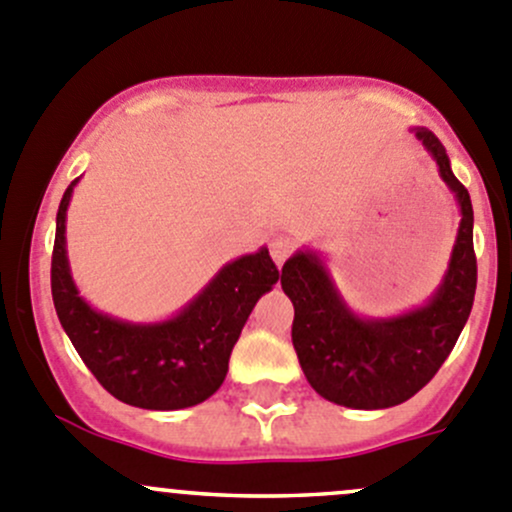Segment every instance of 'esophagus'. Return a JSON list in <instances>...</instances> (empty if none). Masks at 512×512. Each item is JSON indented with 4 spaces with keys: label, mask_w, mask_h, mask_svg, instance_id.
<instances>
[{
    "label": "esophagus",
    "mask_w": 512,
    "mask_h": 512,
    "mask_svg": "<svg viewBox=\"0 0 512 512\" xmlns=\"http://www.w3.org/2000/svg\"><path fill=\"white\" fill-rule=\"evenodd\" d=\"M292 250H294V242L289 240L287 235L272 237V242H270V255H272V260H275L280 267L285 265L287 257L292 255Z\"/></svg>",
    "instance_id": "1"
}]
</instances>
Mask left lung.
Wrapping results in <instances>:
<instances>
[{"mask_svg":"<svg viewBox=\"0 0 512 512\" xmlns=\"http://www.w3.org/2000/svg\"><path fill=\"white\" fill-rule=\"evenodd\" d=\"M414 133L461 208L456 245L436 294L399 317L364 319L339 297L317 252L299 250L282 267V289L294 304L299 366L319 396L347 409H389L418 394L456 347L476 297L471 195L453 175L443 143L428 128Z\"/></svg>","mask_w":512,"mask_h":512,"instance_id":"1","label":"left lung"}]
</instances>
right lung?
I'll list each match as a JSON object with an SVG mask.
<instances>
[{
	"label": "right lung",
	"mask_w": 512,
	"mask_h": 512,
	"mask_svg": "<svg viewBox=\"0 0 512 512\" xmlns=\"http://www.w3.org/2000/svg\"><path fill=\"white\" fill-rule=\"evenodd\" d=\"M66 188L56 213L51 297L56 314L98 384L128 406L175 411L203 404L220 389L232 347L252 307L280 280L267 247L227 262L208 287L173 319L133 324L96 312L71 280L66 257Z\"/></svg>",
	"instance_id": "add662e5"
}]
</instances>
